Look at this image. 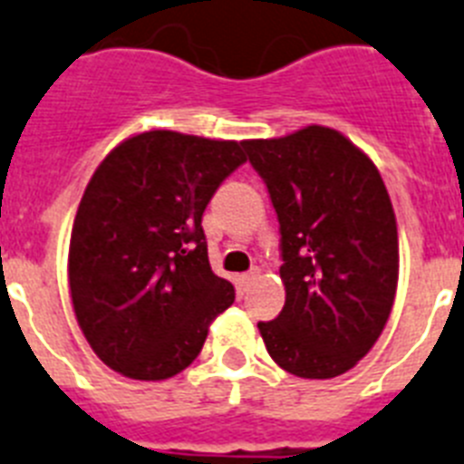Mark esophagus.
<instances>
[{
  "label": "esophagus",
  "instance_id": "esophagus-1",
  "mask_svg": "<svg viewBox=\"0 0 464 464\" xmlns=\"http://www.w3.org/2000/svg\"><path fill=\"white\" fill-rule=\"evenodd\" d=\"M260 276V270L258 267H253L251 272H244V275H239V284L241 286H248V284H251L253 279H258Z\"/></svg>",
  "mask_w": 464,
  "mask_h": 464
}]
</instances>
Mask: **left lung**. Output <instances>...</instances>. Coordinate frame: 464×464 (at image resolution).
<instances>
[{
  "mask_svg": "<svg viewBox=\"0 0 464 464\" xmlns=\"http://www.w3.org/2000/svg\"><path fill=\"white\" fill-rule=\"evenodd\" d=\"M281 232L286 303L260 322L270 356L298 378L347 373L380 338L399 281V235L378 166L328 126L246 140Z\"/></svg>",
  "mask_w": 464,
  "mask_h": 464,
  "instance_id": "left-lung-1",
  "label": "left lung"
}]
</instances>
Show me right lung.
<instances>
[{
	"label": "right lung",
	"mask_w": 464,
	"mask_h": 464,
	"mask_svg": "<svg viewBox=\"0 0 464 464\" xmlns=\"http://www.w3.org/2000/svg\"><path fill=\"white\" fill-rule=\"evenodd\" d=\"M244 148L246 140L145 130L119 142L91 176L67 279L82 334L117 373L173 378L235 303V286L208 265L201 216L246 161Z\"/></svg>",
	"instance_id": "obj_1"
}]
</instances>
